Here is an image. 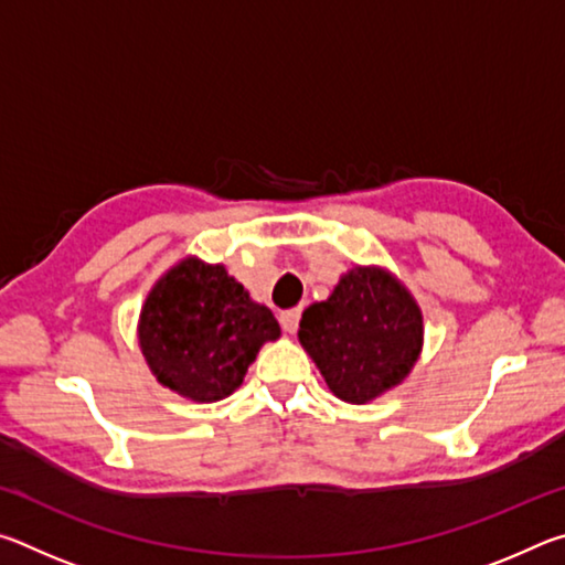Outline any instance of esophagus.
<instances>
[{
    "label": "esophagus",
    "mask_w": 565,
    "mask_h": 565,
    "mask_svg": "<svg viewBox=\"0 0 565 565\" xmlns=\"http://www.w3.org/2000/svg\"><path fill=\"white\" fill-rule=\"evenodd\" d=\"M299 319H301V309H289V311H284L281 317H279L286 333H294L296 329H299Z\"/></svg>",
    "instance_id": "obj_1"
}]
</instances>
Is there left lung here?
Masks as SVG:
<instances>
[{
  "mask_svg": "<svg viewBox=\"0 0 565 565\" xmlns=\"http://www.w3.org/2000/svg\"><path fill=\"white\" fill-rule=\"evenodd\" d=\"M299 341L333 396L366 404L414 369L424 347V317L396 276L356 266L327 301L303 311Z\"/></svg>",
  "mask_w": 565,
  "mask_h": 565,
  "instance_id": "1",
  "label": "left lung"
}]
</instances>
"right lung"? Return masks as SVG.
Returning a JSON list of instances; mask_svg holds the SVG:
<instances>
[{
  "instance_id": "obj_1",
  "label": "right lung",
  "mask_w": 565,
  "mask_h": 565,
  "mask_svg": "<svg viewBox=\"0 0 565 565\" xmlns=\"http://www.w3.org/2000/svg\"><path fill=\"white\" fill-rule=\"evenodd\" d=\"M279 321L222 264L189 256L149 291L139 317V347L161 386L196 404H214L242 386Z\"/></svg>"
}]
</instances>
